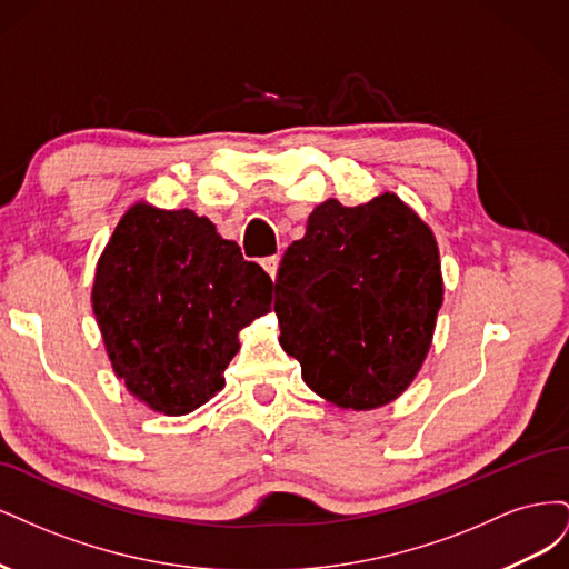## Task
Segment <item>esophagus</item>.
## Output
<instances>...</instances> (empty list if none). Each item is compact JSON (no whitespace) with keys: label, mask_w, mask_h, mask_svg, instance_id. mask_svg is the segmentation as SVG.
I'll use <instances>...</instances> for the list:
<instances>
[{"label":"esophagus","mask_w":569,"mask_h":569,"mask_svg":"<svg viewBox=\"0 0 569 569\" xmlns=\"http://www.w3.org/2000/svg\"><path fill=\"white\" fill-rule=\"evenodd\" d=\"M263 268H266V272L270 274L272 280L278 278V270H280V253H274V256L263 258Z\"/></svg>","instance_id":"34e87169"}]
</instances>
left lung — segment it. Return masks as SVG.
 I'll use <instances>...</instances> for the list:
<instances>
[{"mask_svg": "<svg viewBox=\"0 0 569 569\" xmlns=\"http://www.w3.org/2000/svg\"><path fill=\"white\" fill-rule=\"evenodd\" d=\"M443 301L437 239L391 192L327 199L274 280L282 349L339 408L391 403L416 380Z\"/></svg>", "mask_w": 569, "mask_h": 569, "instance_id": "8db88e82", "label": "left lung"}]
</instances>
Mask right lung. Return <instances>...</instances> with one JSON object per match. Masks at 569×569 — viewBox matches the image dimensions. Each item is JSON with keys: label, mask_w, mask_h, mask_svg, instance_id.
<instances>
[{"label": "right lung", "mask_w": 569, "mask_h": 569, "mask_svg": "<svg viewBox=\"0 0 569 569\" xmlns=\"http://www.w3.org/2000/svg\"><path fill=\"white\" fill-rule=\"evenodd\" d=\"M272 280L209 218L140 201L101 253L92 306L111 366L163 416H184L226 387L239 330L270 311Z\"/></svg>", "instance_id": "right-lung-1"}]
</instances>
